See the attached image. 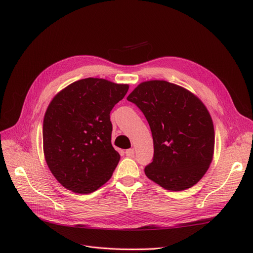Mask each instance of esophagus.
Listing matches in <instances>:
<instances>
[{
	"mask_svg": "<svg viewBox=\"0 0 253 253\" xmlns=\"http://www.w3.org/2000/svg\"><path fill=\"white\" fill-rule=\"evenodd\" d=\"M125 154L128 157H133L134 156V149H128V150H126Z\"/></svg>",
	"mask_w": 253,
	"mask_h": 253,
	"instance_id": "34e87169",
	"label": "esophagus"
}]
</instances>
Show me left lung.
Segmentation results:
<instances>
[{
    "mask_svg": "<svg viewBox=\"0 0 253 253\" xmlns=\"http://www.w3.org/2000/svg\"><path fill=\"white\" fill-rule=\"evenodd\" d=\"M148 120L153 162L151 180L168 191L192 188L208 170L214 153V127L204 103L185 88L162 80L140 83L127 97Z\"/></svg>",
    "mask_w": 253,
    "mask_h": 253,
    "instance_id": "left-lung-1",
    "label": "left lung"
}]
</instances>
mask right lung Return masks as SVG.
I'll return each instance as SVG.
<instances>
[{
	"instance_id": "right-lung-1",
	"label": "right lung",
	"mask_w": 253,
	"mask_h": 253,
	"mask_svg": "<svg viewBox=\"0 0 253 253\" xmlns=\"http://www.w3.org/2000/svg\"><path fill=\"white\" fill-rule=\"evenodd\" d=\"M127 84L87 78L62 89L44 116L43 150L58 182L77 194H90L108 181L120 161L112 145L110 114Z\"/></svg>"
}]
</instances>
